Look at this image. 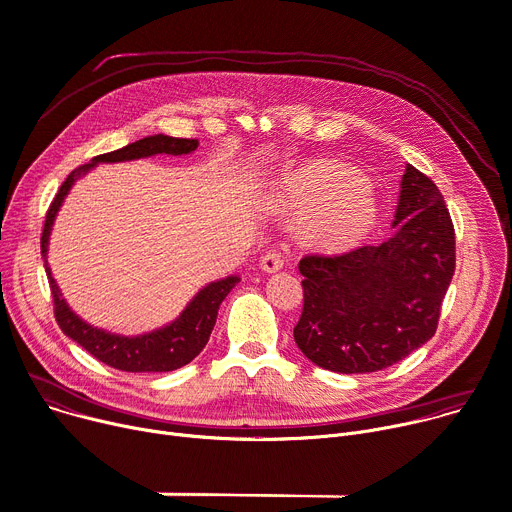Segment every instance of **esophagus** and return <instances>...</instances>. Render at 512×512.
I'll return each instance as SVG.
<instances>
[{"label":"esophagus","instance_id":"esophagus-1","mask_svg":"<svg viewBox=\"0 0 512 512\" xmlns=\"http://www.w3.org/2000/svg\"><path fill=\"white\" fill-rule=\"evenodd\" d=\"M286 265V253L282 249H269L263 257H261V269L267 273H275L280 271Z\"/></svg>","mask_w":512,"mask_h":512}]
</instances>
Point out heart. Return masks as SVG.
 Listing matches in <instances>:
<instances>
[{"label":"heart","mask_w":512,"mask_h":512,"mask_svg":"<svg viewBox=\"0 0 512 512\" xmlns=\"http://www.w3.org/2000/svg\"><path fill=\"white\" fill-rule=\"evenodd\" d=\"M284 212H316L312 232L324 241H345L376 214V200L365 181L343 165H318L288 175L273 194Z\"/></svg>","instance_id":"b5f03b06"}]
</instances>
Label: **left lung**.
I'll list each match as a JSON object with an SVG mask.
<instances>
[{
    "instance_id": "8db88e82",
    "label": "left lung",
    "mask_w": 512,
    "mask_h": 512,
    "mask_svg": "<svg viewBox=\"0 0 512 512\" xmlns=\"http://www.w3.org/2000/svg\"><path fill=\"white\" fill-rule=\"evenodd\" d=\"M394 235L341 255H306L300 351L339 374H369L423 347L437 331L455 271V230L433 179L406 165Z\"/></svg>"
}]
</instances>
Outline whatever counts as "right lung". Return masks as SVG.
I'll return each mask as SVG.
<instances>
[{"label":"right lung","instance_id":"right-lung-1","mask_svg":"<svg viewBox=\"0 0 512 512\" xmlns=\"http://www.w3.org/2000/svg\"><path fill=\"white\" fill-rule=\"evenodd\" d=\"M196 138H175L167 134H155L141 138V141L130 143L118 151L104 153L91 159V163L77 167L69 173V177L63 181L59 188L53 204L46 212L42 237H40V253L44 259V269L49 275L51 294L55 302V318L61 331L79 343L87 353L100 359L102 363L120 369V371H134V374H141V371H173L185 363H190L200 351L206 347L210 333L216 324L218 308L222 300L228 296V292L239 284L237 275H228L224 280L212 282L206 288H202L194 300L185 306V310L163 329H157L147 335L138 337H122L108 331H102L98 327H91L85 320H81L65 302L55 277L51 275V267L46 263V251H49V237L53 230L55 216L69 194L71 185L75 179L85 175L91 167L98 163H120V161H132V159H143L151 155H188L198 149Z\"/></svg>","mask_w":512,"mask_h":512}]
</instances>
